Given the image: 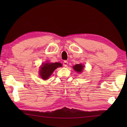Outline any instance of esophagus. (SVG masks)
Here are the masks:
<instances>
[{"instance_id":"obj_1","label":"esophagus","mask_w":127,"mask_h":127,"mask_svg":"<svg viewBox=\"0 0 127 127\" xmlns=\"http://www.w3.org/2000/svg\"><path fill=\"white\" fill-rule=\"evenodd\" d=\"M68 61H64L63 62V65H64V66H66L67 65H68Z\"/></svg>"}]
</instances>
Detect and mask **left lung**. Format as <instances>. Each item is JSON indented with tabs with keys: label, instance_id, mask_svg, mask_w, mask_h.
Instances as JSON below:
<instances>
[{
	"label": "left lung",
	"instance_id": "obj_1",
	"mask_svg": "<svg viewBox=\"0 0 127 127\" xmlns=\"http://www.w3.org/2000/svg\"><path fill=\"white\" fill-rule=\"evenodd\" d=\"M83 67H84V66H83L81 64H76V65H74L73 66V68L77 72H81L82 71Z\"/></svg>",
	"mask_w": 127,
	"mask_h": 127
}]
</instances>
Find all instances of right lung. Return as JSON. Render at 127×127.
<instances>
[{
	"mask_svg": "<svg viewBox=\"0 0 127 127\" xmlns=\"http://www.w3.org/2000/svg\"><path fill=\"white\" fill-rule=\"evenodd\" d=\"M61 66H62V64L60 63H47L43 64L40 68V76L42 79L47 80L56 68Z\"/></svg>",
	"mask_w": 127,
	"mask_h": 127,
	"instance_id": "obj_1",
	"label": "right lung"
}]
</instances>
